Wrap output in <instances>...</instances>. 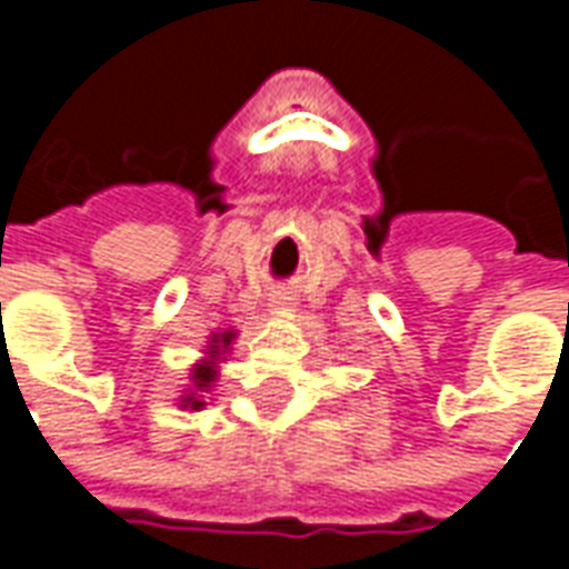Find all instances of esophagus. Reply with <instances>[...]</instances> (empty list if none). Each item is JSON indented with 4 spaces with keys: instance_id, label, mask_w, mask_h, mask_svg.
<instances>
[{
    "instance_id": "obj_1",
    "label": "esophagus",
    "mask_w": 569,
    "mask_h": 569,
    "mask_svg": "<svg viewBox=\"0 0 569 569\" xmlns=\"http://www.w3.org/2000/svg\"><path fill=\"white\" fill-rule=\"evenodd\" d=\"M277 305H283V301H280V298H273V308H277Z\"/></svg>"
}]
</instances>
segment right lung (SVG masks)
Instances as JSON below:
<instances>
[{
  "instance_id": "add662e5",
  "label": "right lung",
  "mask_w": 569,
  "mask_h": 569,
  "mask_svg": "<svg viewBox=\"0 0 569 569\" xmlns=\"http://www.w3.org/2000/svg\"><path fill=\"white\" fill-rule=\"evenodd\" d=\"M234 341V329H228V332H216L210 338V350H207V359H200L198 366L191 369V387H188V393L179 399L182 408H191V411H198L203 408V393H210L212 383H216V362L228 353V347Z\"/></svg>"
}]
</instances>
